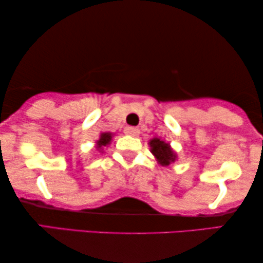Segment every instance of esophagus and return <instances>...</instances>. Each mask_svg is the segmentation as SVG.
Returning <instances> with one entry per match:
<instances>
[{
    "mask_svg": "<svg viewBox=\"0 0 263 263\" xmlns=\"http://www.w3.org/2000/svg\"><path fill=\"white\" fill-rule=\"evenodd\" d=\"M125 134L128 135V136H137L139 134V129L137 127H132V126H127V127H125Z\"/></svg>",
    "mask_w": 263,
    "mask_h": 263,
    "instance_id": "1",
    "label": "esophagus"
}]
</instances>
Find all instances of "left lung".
I'll list each match as a JSON object with an SVG mask.
<instances>
[{
	"instance_id": "1",
	"label": "left lung",
	"mask_w": 263,
	"mask_h": 263,
	"mask_svg": "<svg viewBox=\"0 0 263 263\" xmlns=\"http://www.w3.org/2000/svg\"><path fill=\"white\" fill-rule=\"evenodd\" d=\"M149 144H151L153 155L155 156L159 164L162 166L170 165L171 162H174L176 160V158H177V156H176V153L171 149L170 144L161 141V139L153 138L152 141L149 142Z\"/></svg>"
}]
</instances>
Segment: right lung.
<instances>
[{
  "label": "right lung",
  "instance_id": "1",
  "mask_svg": "<svg viewBox=\"0 0 263 263\" xmlns=\"http://www.w3.org/2000/svg\"><path fill=\"white\" fill-rule=\"evenodd\" d=\"M111 136L112 135L109 134V132H104V134H102L101 138H99L98 142H97V148L102 149V147H105V145H108L111 141Z\"/></svg>",
  "mask_w": 263,
  "mask_h": 263
}]
</instances>
